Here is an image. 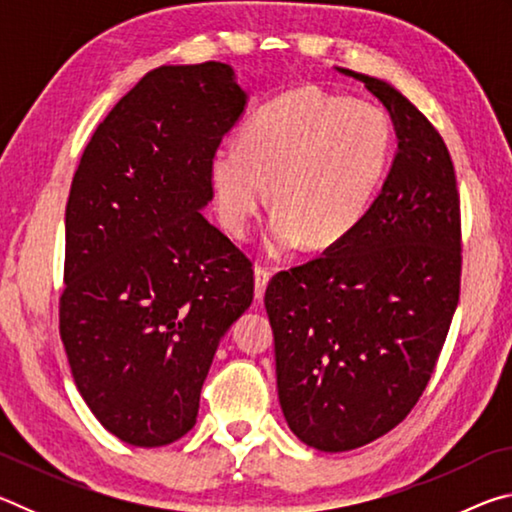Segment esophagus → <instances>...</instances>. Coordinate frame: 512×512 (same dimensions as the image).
Wrapping results in <instances>:
<instances>
[{
    "mask_svg": "<svg viewBox=\"0 0 512 512\" xmlns=\"http://www.w3.org/2000/svg\"><path fill=\"white\" fill-rule=\"evenodd\" d=\"M268 280H271V268H266L262 264L255 266V298L257 300H262Z\"/></svg>",
    "mask_w": 512,
    "mask_h": 512,
    "instance_id": "34e87169",
    "label": "esophagus"
}]
</instances>
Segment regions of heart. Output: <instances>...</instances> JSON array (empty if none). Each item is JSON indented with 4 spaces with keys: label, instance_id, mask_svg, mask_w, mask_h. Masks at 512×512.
Instances as JSON below:
<instances>
[{
    "label": "heart",
    "instance_id": "heart-1",
    "mask_svg": "<svg viewBox=\"0 0 512 512\" xmlns=\"http://www.w3.org/2000/svg\"><path fill=\"white\" fill-rule=\"evenodd\" d=\"M388 112L348 94L300 88L250 117L239 144L210 158L216 210L232 237H246L268 201L277 205L266 248L284 255L307 239L327 248L357 228L391 160Z\"/></svg>",
    "mask_w": 512,
    "mask_h": 512
}]
</instances>
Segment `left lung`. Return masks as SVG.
<instances>
[{
  "label": "left lung",
  "mask_w": 512,
  "mask_h": 512,
  "mask_svg": "<svg viewBox=\"0 0 512 512\" xmlns=\"http://www.w3.org/2000/svg\"><path fill=\"white\" fill-rule=\"evenodd\" d=\"M391 112L397 155L357 228L266 287L277 395L291 431L350 452L395 429L436 370L461 296V196L431 121L350 69Z\"/></svg>",
  "instance_id": "obj_1"
}]
</instances>
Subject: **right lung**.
Here are the masks:
<instances>
[{"label":"right lung","instance_id":"add662e5","mask_svg":"<svg viewBox=\"0 0 512 512\" xmlns=\"http://www.w3.org/2000/svg\"><path fill=\"white\" fill-rule=\"evenodd\" d=\"M244 103L228 65H162L108 112L74 173L60 339L85 404L128 445L194 427L216 345L253 302V262L201 212Z\"/></svg>","mask_w":512,"mask_h":512}]
</instances>
